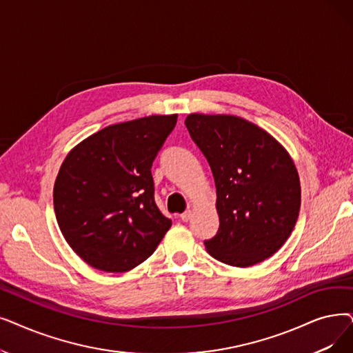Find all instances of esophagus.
<instances>
[{"label":"esophagus","instance_id":"1","mask_svg":"<svg viewBox=\"0 0 353 353\" xmlns=\"http://www.w3.org/2000/svg\"><path fill=\"white\" fill-rule=\"evenodd\" d=\"M180 218H181V221H183V222H189V221H190V218H192V210L183 212V213L180 214Z\"/></svg>","mask_w":353,"mask_h":353}]
</instances>
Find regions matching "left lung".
Masks as SVG:
<instances>
[{"instance_id": "obj_1", "label": "left lung", "mask_w": 353, "mask_h": 353, "mask_svg": "<svg viewBox=\"0 0 353 353\" xmlns=\"http://www.w3.org/2000/svg\"><path fill=\"white\" fill-rule=\"evenodd\" d=\"M185 124L216 186L218 234L208 252L251 267L277 252L293 232L301 192L297 168L267 131L235 115L190 114Z\"/></svg>"}]
</instances>
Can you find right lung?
Instances as JSON below:
<instances>
[{"instance_id":"add662e5","label":"right lung","mask_w":353,"mask_h":353,"mask_svg":"<svg viewBox=\"0 0 353 353\" xmlns=\"http://www.w3.org/2000/svg\"><path fill=\"white\" fill-rule=\"evenodd\" d=\"M177 115L110 125L66 156L54 181L56 219L86 264L125 272L156 251L172 221L154 201L151 165Z\"/></svg>"}]
</instances>
